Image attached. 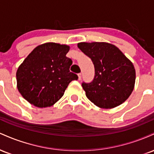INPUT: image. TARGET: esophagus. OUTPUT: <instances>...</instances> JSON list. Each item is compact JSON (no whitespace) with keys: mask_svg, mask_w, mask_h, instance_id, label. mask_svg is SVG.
Returning <instances> with one entry per match:
<instances>
[{"mask_svg":"<svg viewBox=\"0 0 154 154\" xmlns=\"http://www.w3.org/2000/svg\"><path fill=\"white\" fill-rule=\"evenodd\" d=\"M77 76H78V79H79V80H80L81 78H82V74L79 73L78 75H77Z\"/></svg>","mask_w":154,"mask_h":154,"instance_id":"obj_1","label":"esophagus"}]
</instances>
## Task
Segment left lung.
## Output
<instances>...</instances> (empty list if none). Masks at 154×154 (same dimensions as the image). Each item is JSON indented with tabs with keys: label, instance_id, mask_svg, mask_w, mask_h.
<instances>
[{
	"label": "left lung",
	"instance_id": "obj_1",
	"mask_svg": "<svg viewBox=\"0 0 154 154\" xmlns=\"http://www.w3.org/2000/svg\"><path fill=\"white\" fill-rule=\"evenodd\" d=\"M77 46L91 58L95 77L82 86L87 98L102 109H113L131 95L135 83L133 63L113 44L106 42L79 43Z\"/></svg>",
	"mask_w": 154,
	"mask_h": 154
}]
</instances>
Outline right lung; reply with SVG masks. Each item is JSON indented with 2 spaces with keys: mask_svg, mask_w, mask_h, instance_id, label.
<instances>
[{
  "mask_svg": "<svg viewBox=\"0 0 154 154\" xmlns=\"http://www.w3.org/2000/svg\"><path fill=\"white\" fill-rule=\"evenodd\" d=\"M70 47L56 43L37 46L17 71V89L35 106L54 105L64 94L69 84L78 77L69 71L71 59L66 55Z\"/></svg>",
  "mask_w": 154,
  "mask_h": 154,
  "instance_id": "add662e5",
  "label": "right lung"
}]
</instances>
